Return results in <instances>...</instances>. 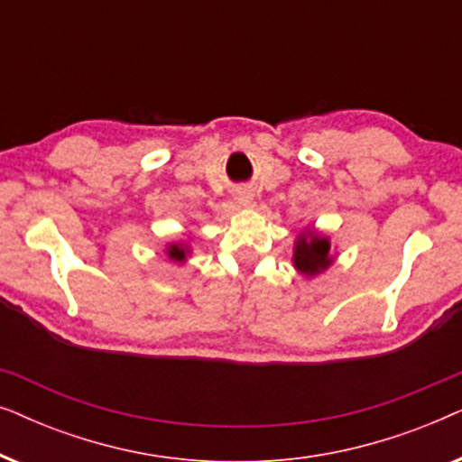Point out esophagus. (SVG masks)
I'll return each instance as SVG.
<instances>
[{"mask_svg": "<svg viewBox=\"0 0 462 462\" xmlns=\"http://www.w3.org/2000/svg\"><path fill=\"white\" fill-rule=\"evenodd\" d=\"M236 199H237V204L248 206V204H252V193L248 191V189H239V191L236 193Z\"/></svg>", "mask_w": 462, "mask_h": 462, "instance_id": "esophagus-1", "label": "esophagus"}]
</instances>
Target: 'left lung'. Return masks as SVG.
Segmentation results:
<instances>
[{"label": "left lung", "mask_w": 462, "mask_h": 462, "mask_svg": "<svg viewBox=\"0 0 462 462\" xmlns=\"http://www.w3.org/2000/svg\"><path fill=\"white\" fill-rule=\"evenodd\" d=\"M330 239L318 231H302L294 242V267L299 273L313 277L330 267L334 256L330 254Z\"/></svg>", "instance_id": "obj_1"}]
</instances>
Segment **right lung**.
<instances>
[{
  "mask_svg": "<svg viewBox=\"0 0 462 462\" xmlns=\"http://www.w3.org/2000/svg\"><path fill=\"white\" fill-rule=\"evenodd\" d=\"M166 254H168V258H172V261L182 263L189 254V245L180 244V242L179 244H170L166 248Z\"/></svg>",
  "mask_w": 462,
  "mask_h": 462,
  "instance_id": "add662e5",
  "label": "right lung"
}]
</instances>
